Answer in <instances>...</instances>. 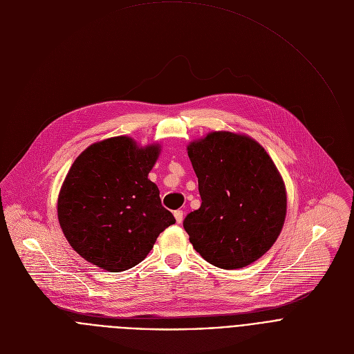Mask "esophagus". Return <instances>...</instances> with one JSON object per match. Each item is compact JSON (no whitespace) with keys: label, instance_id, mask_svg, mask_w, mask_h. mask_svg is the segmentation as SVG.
Returning a JSON list of instances; mask_svg holds the SVG:
<instances>
[{"label":"esophagus","instance_id":"1","mask_svg":"<svg viewBox=\"0 0 354 354\" xmlns=\"http://www.w3.org/2000/svg\"><path fill=\"white\" fill-rule=\"evenodd\" d=\"M174 218H176V221H177L178 223H181V222H183V218H184V214H183V211H181V209H177V211H174Z\"/></svg>","mask_w":354,"mask_h":354}]
</instances>
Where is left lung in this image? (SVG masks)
I'll return each instance as SVG.
<instances>
[{
  "label": "left lung",
  "mask_w": 354,
  "mask_h": 354,
  "mask_svg": "<svg viewBox=\"0 0 354 354\" xmlns=\"http://www.w3.org/2000/svg\"><path fill=\"white\" fill-rule=\"evenodd\" d=\"M187 150L203 200L183 222L189 242L215 267L252 264L277 241L286 221L281 174L264 147L246 135L211 132Z\"/></svg>",
  "instance_id": "obj_1"
}]
</instances>
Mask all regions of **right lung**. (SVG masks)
Listing matches in <instances>:
<instances>
[{"instance_id": "add662e5", "label": "right lung", "mask_w": 354, "mask_h": 354, "mask_svg": "<svg viewBox=\"0 0 354 354\" xmlns=\"http://www.w3.org/2000/svg\"><path fill=\"white\" fill-rule=\"evenodd\" d=\"M159 145L139 147L115 136L88 146L74 160L57 198V218L70 246L97 267L120 272L139 264L176 219L147 176Z\"/></svg>"}]
</instances>
